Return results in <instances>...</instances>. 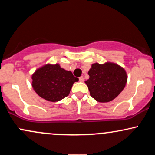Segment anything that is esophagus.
<instances>
[{
	"label": "esophagus",
	"mask_w": 155,
	"mask_h": 155,
	"mask_svg": "<svg viewBox=\"0 0 155 155\" xmlns=\"http://www.w3.org/2000/svg\"><path fill=\"white\" fill-rule=\"evenodd\" d=\"M79 81H81V82H83V81H84V79L83 76H81V77H79Z\"/></svg>",
	"instance_id": "34e87169"
}]
</instances>
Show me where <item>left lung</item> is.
<instances>
[{
  "label": "left lung",
  "instance_id": "obj_1",
  "mask_svg": "<svg viewBox=\"0 0 155 155\" xmlns=\"http://www.w3.org/2000/svg\"><path fill=\"white\" fill-rule=\"evenodd\" d=\"M85 81L91 97L100 103L109 102L120 95L127 81L125 70L114 63H93Z\"/></svg>",
  "mask_w": 155,
  "mask_h": 155
}]
</instances>
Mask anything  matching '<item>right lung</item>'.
<instances>
[{
  "label": "right lung",
  "instance_id": "obj_1",
  "mask_svg": "<svg viewBox=\"0 0 155 155\" xmlns=\"http://www.w3.org/2000/svg\"><path fill=\"white\" fill-rule=\"evenodd\" d=\"M79 79L71 71L62 68L59 64H46L32 75V87L42 98L57 102L70 93L73 84Z\"/></svg>",
  "mask_w": 155,
  "mask_h": 155
}]
</instances>
